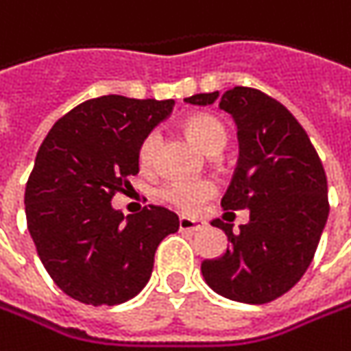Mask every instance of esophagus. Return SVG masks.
I'll return each instance as SVG.
<instances>
[{
    "label": "esophagus",
    "mask_w": 351,
    "mask_h": 351,
    "mask_svg": "<svg viewBox=\"0 0 351 351\" xmlns=\"http://www.w3.org/2000/svg\"><path fill=\"white\" fill-rule=\"evenodd\" d=\"M202 221L191 219V217H180V229H182V231H197V229H202Z\"/></svg>",
    "instance_id": "34e87169"
}]
</instances>
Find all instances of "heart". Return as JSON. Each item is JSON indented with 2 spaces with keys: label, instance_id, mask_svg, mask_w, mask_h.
I'll return each mask as SVG.
<instances>
[{
  "label": "heart",
  "instance_id": "1",
  "mask_svg": "<svg viewBox=\"0 0 351 351\" xmlns=\"http://www.w3.org/2000/svg\"><path fill=\"white\" fill-rule=\"evenodd\" d=\"M185 132L191 140L205 149L207 154H217L227 144V130L219 118L211 114H195L187 118L184 124ZM160 136L158 132H149L142 138L138 146V162L142 167H152L156 162ZM215 187L207 180H173L162 185L160 195L180 209H193L199 203L211 197Z\"/></svg>",
  "mask_w": 351,
  "mask_h": 351
}]
</instances>
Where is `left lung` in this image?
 <instances>
[{"label":"left lung","instance_id":"left-lung-1","mask_svg":"<svg viewBox=\"0 0 351 351\" xmlns=\"http://www.w3.org/2000/svg\"><path fill=\"white\" fill-rule=\"evenodd\" d=\"M185 102L217 104L235 118L241 152L221 207L251 211L237 233L221 219L211 223L231 245L219 258L203 261L205 282L229 300L272 302L314 258L330 211L324 166L289 108L256 88L235 86L221 97L203 93Z\"/></svg>","mask_w":351,"mask_h":351}]
</instances>
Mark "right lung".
Returning a JSON list of instances; mask_svg holds the SVG:
<instances>
[{
	"label": "right lung",
	"instance_id": "obj_1",
	"mask_svg": "<svg viewBox=\"0 0 351 351\" xmlns=\"http://www.w3.org/2000/svg\"><path fill=\"white\" fill-rule=\"evenodd\" d=\"M173 100L108 95L59 118L37 152L25 187L27 229L43 267L71 298L114 306L146 287L162 239L180 229L166 207L124 221L112 197L138 173V146Z\"/></svg>",
	"mask_w": 351,
	"mask_h": 351
}]
</instances>
